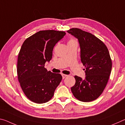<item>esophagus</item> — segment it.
Listing matches in <instances>:
<instances>
[{
    "instance_id": "obj_1",
    "label": "esophagus",
    "mask_w": 125,
    "mask_h": 125,
    "mask_svg": "<svg viewBox=\"0 0 125 125\" xmlns=\"http://www.w3.org/2000/svg\"><path fill=\"white\" fill-rule=\"evenodd\" d=\"M62 76L63 79H64V78H65V77H67L68 75H67V74H62Z\"/></svg>"
}]
</instances>
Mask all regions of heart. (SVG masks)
I'll use <instances>...</instances> for the list:
<instances>
[{"label": "heart", "mask_w": 125, "mask_h": 125, "mask_svg": "<svg viewBox=\"0 0 125 125\" xmlns=\"http://www.w3.org/2000/svg\"><path fill=\"white\" fill-rule=\"evenodd\" d=\"M75 41H75V40L74 39H72L69 40V41H68V42H75Z\"/></svg>", "instance_id": "1"}]
</instances>
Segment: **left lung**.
<instances>
[{
	"label": "left lung",
	"mask_w": 125,
	"mask_h": 125,
	"mask_svg": "<svg viewBox=\"0 0 125 125\" xmlns=\"http://www.w3.org/2000/svg\"><path fill=\"white\" fill-rule=\"evenodd\" d=\"M67 32L78 39L80 58L85 68V79L74 76L75 83L71 91L78 100L93 101L102 94L110 75L112 61L109 50L103 41L89 32L78 28Z\"/></svg>",
	"instance_id": "obj_1"
}]
</instances>
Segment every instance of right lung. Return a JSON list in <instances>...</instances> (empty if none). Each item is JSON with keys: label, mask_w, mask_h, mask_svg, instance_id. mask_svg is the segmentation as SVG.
Instances as JSON below:
<instances>
[{"label": "right lung", "mask_w": 125, "mask_h": 125, "mask_svg": "<svg viewBox=\"0 0 125 125\" xmlns=\"http://www.w3.org/2000/svg\"><path fill=\"white\" fill-rule=\"evenodd\" d=\"M64 31H40L25 40L18 55L17 73L21 88L29 100L37 104L52 99L62 79L59 73L47 71L45 63L52 57L54 46Z\"/></svg>", "instance_id": "add662e5"}]
</instances>
